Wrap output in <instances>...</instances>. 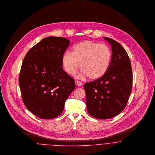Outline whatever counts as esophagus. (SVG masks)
<instances>
[{"instance_id": "esophagus-1", "label": "esophagus", "mask_w": 155, "mask_h": 155, "mask_svg": "<svg viewBox=\"0 0 155 155\" xmlns=\"http://www.w3.org/2000/svg\"><path fill=\"white\" fill-rule=\"evenodd\" d=\"M76 85L78 87H80V86H82V83L81 82H79V81H76Z\"/></svg>"}]
</instances>
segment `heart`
<instances>
[{
    "mask_svg": "<svg viewBox=\"0 0 155 155\" xmlns=\"http://www.w3.org/2000/svg\"><path fill=\"white\" fill-rule=\"evenodd\" d=\"M112 52L110 48L103 44L91 41H84L76 44L73 52H65L62 62L65 71L73 74L79 68L82 77L88 76L91 80L103 76L110 66Z\"/></svg>",
    "mask_w": 155,
    "mask_h": 155,
    "instance_id": "1",
    "label": "heart"
}]
</instances>
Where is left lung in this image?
Returning <instances> with one entry per match:
<instances>
[{"label": "left lung", "instance_id": "obj_1", "mask_svg": "<svg viewBox=\"0 0 155 155\" xmlns=\"http://www.w3.org/2000/svg\"><path fill=\"white\" fill-rule=\"evenodd\" d=\"M111 46L110 66L102 78L84 84L88 112L98 119L112 118L125 108L132 85V71L129 57L116 41L104 37Z\"/></svg>", "mask_w": 155, "mask_h": 155}]
</instances>
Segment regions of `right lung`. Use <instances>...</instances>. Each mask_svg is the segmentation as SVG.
I'll return each mask as SVG.
<instances>
[{"label": "right lung", "instance_id": "add662e5", "mask_svg": "<svg viewBox=\"0 0 155 155\" xmlns=\"http://www.w3.org/2000/svg\"><path fill=\"white\" fill-rule=\"evenodd\" d=\"M69 43L63 37H46L28 52L22 62L19 76L22 100L40 118L59 116L75 88L74 79L62 67V55Z\"/></svg>", "mask_w": 155, "mask_h": 155}]
</instances>
